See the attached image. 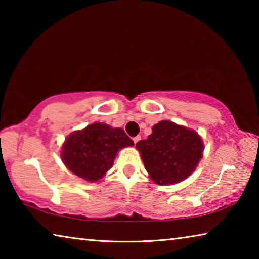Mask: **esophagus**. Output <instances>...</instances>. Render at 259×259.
<instances>
[{
    "mask_svg": "<svg viewBox=\"0 0 259 259\" xmlns=\"http://www.w3.org/2000/svg\"><path fill=\"white\" fill-rule=\"evenodd\" d=\"M140 140V136H136V137H134V143L137 144Z\"/></svg>",
    "mask_w": 259,
    "mask_h": 259,
    "instance_id": "obj_1",
    "label": "esophagus"
}]
</instances>
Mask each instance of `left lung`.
I'll return each mask as SVG.
<instances>
[{"mask_svg":"<svg viewBox=\"0 0 259 259\" xmlns=\"http://www.w3.org/2000/svg\"><path fill=\"white\" fill-rule=\"evenodd\" d=\"M136 148L140 152L146 171L159 185L186 179L202 159L203 142L198 133L171 121H160Z\"/></svg>","mask_w":259,"mask_h":259,"instance_id":"1","label":"left lung"}]
</instances>
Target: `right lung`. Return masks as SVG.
<instances>
[{"mask_svg": "<svg viewBox=\"0 0 259 259\" xmlns=\"http://www.w3.org/2000/svg\"><path fill=\"white\" fill-rule=\"evenodd\" d=\"M123 129L93 123L68 136L61 147V160L68 170L88 182H97L112 168L121 148L133 146Z\"/></svg>", "mask_w": 259, "mask_h": 259, "instance_id": "1", "label": "right lung"}]
</instances>
